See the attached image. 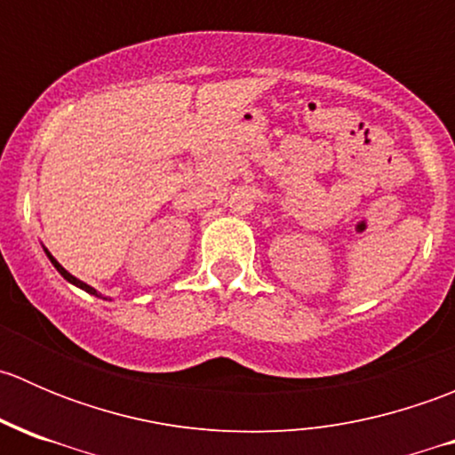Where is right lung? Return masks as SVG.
<instances>
[{"label": "right lung", "instance_id": "right-lung-1", "mask_svg": "<svg viewBox=\"0 0 455 455\" xmlns=\"http://www.w3.org/2000/svg\"><path fill=\"white\" fill-rule=\"evenodd\" d=\"M45 255H48V257H50V261H52V264H54V268H57V270H59V273H61V275H63V279H68V282H70V283H75V286L84 288V291H85V292H90V295H99V292H96V291H94V288H92V286H87V283H85V282H81V279H76V277H75V275H70V273H68V270H66V268H63V266H61V264H59V261H57V259H54V257H52V255H50V253H48V251H45Z\"/></svg>", "mask_w": 455, "mask_h": 455}]
</instances>
